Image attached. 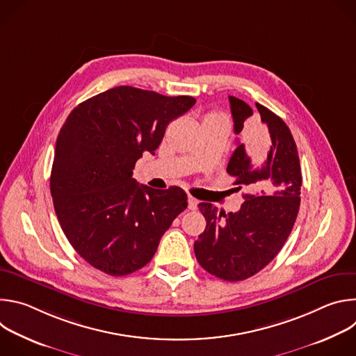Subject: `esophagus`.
Listing matches in <instances>:
<instances>
[{
    "instance_id": "esophagus-1",
    "label": "esophagus",
    "mask_w": 356,
    "mask_h": 356,
    "mask_svg": "<svg viewBox=\"0 0 356 356\" xmlns=\"http://www.w3.org/2000/svg\"><path fill=\"white\" fill-rule=\"evenodd\" d=\"M198 204V200H195L194 197L188 195V210H195Z\"/></svg>"
}]
</instances>
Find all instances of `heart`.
I'll use <instances>...</instances> for the list:
<instances>
[{
	"label": "heart",
	"instance_id": "obj_1",
	"mask_svg": "<svg viewBox=\"0 0 356 356\" xmlns=\"http://www.w3.org/2000/svg\"><path fill=\"white\" fill-rule=\"evenodd\" d=\"M221 114H217V113H210V114H207L204 118H211V117H220Z\"/></svg>",
	"mask_w": 356,
	"mask_h": 356
}]
</instances>
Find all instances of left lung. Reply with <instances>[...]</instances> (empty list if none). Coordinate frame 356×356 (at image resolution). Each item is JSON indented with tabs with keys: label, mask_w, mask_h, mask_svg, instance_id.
Returning <instances> with one entry per match:
<instances>
[{
	"label": "left lung",
	"mask_w": 356,
	"mask_h": 356,
	"mask_svg": "<svg viewBox=\"0 0 356 356\" xmlns=\"http://www.w3.org/2000/svg\"><path fill=\"white\" fill-rule=\"evenodd\" d=\"M234 131L238 135L252 117L245 101L229 95ZM265 131L253 134L248 145L238 143L227 172L242 186L261 187L259 194H243L239 211H218L200 202L207 227L194 242L198 264L228 282L245 280L262 270L289 238L300 207L301 170L293 135L284 121L257 103ZM265 191L274 195L266 196Z\"/></svg>",
	"instance_id": "left-lung-1"
}]
</instances>
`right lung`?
<instances>
[{
  "mask_svg": "<svg viewBox=\"0 0 356 356\" xmlns=\"http://www.w3.org/2000/svg\"><path fill=\"white\" fill-rule=\"evenodd\" d=\"M194 104L188 95L120 86L69 114L56 140L50 193L66 238L92 268L111 276L143 268L186 210L180 187L139 186L132 170L145 152L155 154L170 121Z\"/></svg>",
  "mask_w": 356,
  "mask_h": 356,
  "instance_id": "right-lung-1",
  "label": "right lung"
}]
</instances>
